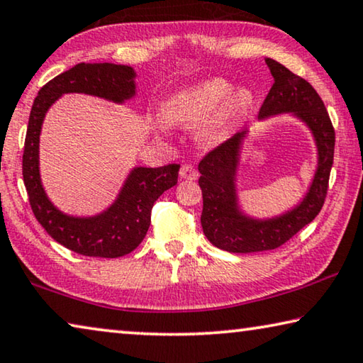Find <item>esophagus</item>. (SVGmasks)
<instances>
[{
	"mask_svg": "<svg viewBox=\"0 0 363 363\" xmlns=\"http://www.w3.org/2000/svg\"><path fill=\"white\" fill-rule=\"evenodd\" d=\"M181 177L182 179H197L199 177V171H197V168H195L194 164H182V168H181Z\"/></svg>",
	"mask_w": 363,
	"mask_h": 363,
	"instance_id": "obj_1",
	"label": "esophagus"
}]
</instances>
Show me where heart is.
<instances>
[{"label":"heart","mask_w":363,"mask_h":363,"mask_svg":"<svg viewBox=\"0 0 363 363\" xmlns=\"http://www.w3.org/2000/svg\"><path fill=\"white\" fill-rule=\"evenodd\" d=\"M252 101L254 99L247 89L231 91L228 80L210 79L172 94L161 105V116L168 124L192 125L213 116L203 135L216 140L229 121L247 111Z\"/></svg>","instance_id":"obj_1"}]
</instances>
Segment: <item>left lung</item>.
<instances>
[{
    "label": "left lung",
    "mask_w": 363,
    "mask_h": 363,
    "mask_svg": "<svg viewBox=\"0 0 363 363\" xmlns=\"http://www.w3.org/2000/svg\"><path fill=\"white\" fill-rule=\"evenodd\" d=\"M274 77L273 87L258 113L268 118L279 113H296L312 129L318 147V169L303 202L274 220L257 221L242 216L235 205L234 172L238 168L239 143L244 132H238L205 155L199 163L203 210L202 228L213 245L234 254H250L278 249L312 223L323 206L328 194L333 158H335V128L320 95L306 79L291 72L278 61L267 57Z\"/></svg>",
    "instance_id": "obj_1"
}]
</instances>
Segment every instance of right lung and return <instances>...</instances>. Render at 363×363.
<instances>
[{
	"label": "right lung",
	"mask_w": 363,
	"mask_h": 363,
	"mask_svg": "<svg viewBox=\"0 0 363 363\" xmlns=\"http://www.w3.org/2000/svg\"><path fill=\"white\" fill-rule=\"evenodd\" d=\"M134 76V69L129 66L111 62H80L40 89L28 118L22 155V176L28 203L37 221L56 242L85 257L118 258L137 249L150 226L153 203L164 191L176 186L181 164L135 168L125 181L118 200L108 211L95 218L66 216L50 203L40 184V129L47 109L62 94L79 91L111 101H124L135 94Z\"/></svg>",
	"instance_id": "add662e5"
}]
</instances>
